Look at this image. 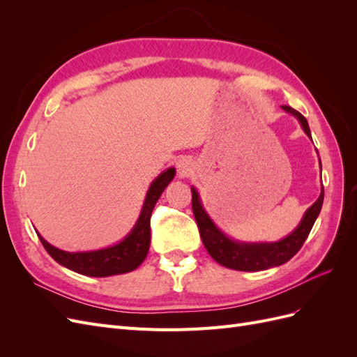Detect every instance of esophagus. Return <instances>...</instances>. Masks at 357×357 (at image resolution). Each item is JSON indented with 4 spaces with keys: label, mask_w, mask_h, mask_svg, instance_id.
I'll return each instance as SVG.
<instances>
[{
    "label": "esophagus",
    "mask_w": 357,
    "mask_h": 357,
    "mask_svg": "<svg viewBox=\"0 0 357 357\" xmlns=\"http://www.w3.org/2000/svg\"><path fill=\"white\" fill-rule=\"evenodd\" d=\"M176 167L178 171V176L186 177L188 174H190V171H192V160L189 158H180L176 162Z\"/></svg>",
    "instance_id": "1"
}]
</instances>
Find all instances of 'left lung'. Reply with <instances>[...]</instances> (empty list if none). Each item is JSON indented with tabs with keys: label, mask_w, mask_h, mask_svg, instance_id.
<instances>
[{
	"label": "left lung",
	"mask_w": 357,
	"mask_h": 357,
	"mask_svg": "<svg viewBox=\"0 0 357 357\" xmlns=\"http://www.w3.org/2000/svg\"><path fill=\"white\" fill-rule=\"evenodd\" d=\"M282 109L290 113L291 116H295L298 119V122L301 123V128L304 129V132L311 138L307 119L289 105H282ZM190 190L193 215H195L197 219L201 240L205 248H207L208 255L215 262L226 268L235 269V271L248 273L264 271V269L280 266L290 261V259L299 252L302 244L305 243L312 225H314L316 219L319 218L323 205V198H325V192H323L321 186V192L317 201L305 211L304 218H302V220L296 226V229H294V232H290L287 236H284L283 240L275 243H244L232 240L231 236L222 232L211 220L208 213L205 211L198 190L193 186L190 188Z\"/></svg>",
	"instance_id": "left-lung-1"
}]
</instances>
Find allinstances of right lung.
Returning <instances> with one entry per match:
<instances>
[{"instance_id": "add662e5", "label": "right lung", "mask_w": 357, "mask_h": 357, "mask_svg": "<svg viewBox=\"0 0 357 357\" xmlns=\"http://www.w3.org/2000/svg\"><path fill=\"white\" fill-rule=\"evenodd\" d=\"M176 176V168H168L152 181L138 220L122 241L92 252H66L53 247L37 232L46 252L71 271L88 277H110L131 273L143 264L150 247V218L162 192Z\"/></svg>"}]
</instances>
